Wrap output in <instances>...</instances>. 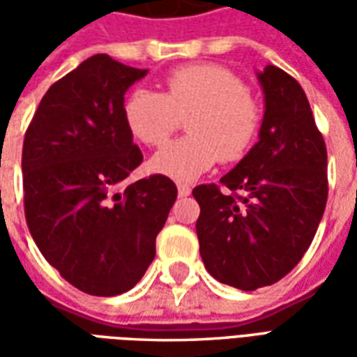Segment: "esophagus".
I'll return each mask as SVG.
<instances>
[{"label":"esophagus","mask_w":357,"mask_h":357,"mask_svg":"<svg viewBox=\"0 0 357 357\" xmlns=\"http://www.w3.org/2000/svg\"><path fill=\"white\" fill-rule=\"evenodd\" d=\"M178 195H179V197H189V195H191V187H189V185H178Z\"/></svg>","instance_id":"1"}]
</instances>
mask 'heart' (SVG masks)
Masks as SVG:
<instances>
[{"label": "heart", "mask_w": 357, "mask_h": 357, "mask_svg": "<svg viewBox=\"0 0 357 357\" xmlns=\"http://www.w3.org/2000/svg\"><path fill=\"white\" fill-rule=\"evenodd\" d=\"M124 116L130 132L151 147L162 145L187 118L189 135L151 158V170L183 183L208 172L218 158L241 160L260 130V109L245 82L218 65L181 66L166 76L162 93L135 89L126 99Z\"/></svg>", "instance_id": "1"}]
</instances>
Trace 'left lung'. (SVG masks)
Instances as JSON below:
<instances>
[{
    "instance_id": "1",
    "label": "left lung",
    "mask_w": 357,
    "mask_h": 357,
    "mask_svg": "<svg viewBox=\"0 0 357 357\" xmlns=\"http://www.w3.org/2000/svg\"><path fill=\"white\" fill-rule=\"evenodd\" d=\"M258 143L218 185H199L197 237L204 268L241 291L283 279L312 245L327 202V149L292 76L268 65Z\"/></svg>"
}]
</instances>
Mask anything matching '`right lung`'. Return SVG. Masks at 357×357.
Returning a JSON list of instances; mask_svg holds the SVG:
<instances>
[{
    "mask_svg": "<svg viewBox=\"0 0 357 357\" xmlns=\"http://www.w3.org/2000/svg\"><path fill=\"white\" fill-rule=\"evenodd\" d=\"M149 70L99 53L43 95L22 145L24 214L32 239L76 289L130 291L153 262L178 189L155 174L122 187L143 160L124 93Z\"/></svg>",
    "mask_w": 357,
    "mask_h": 357,
    "instance_id": "add662e5",
    "label": "right lung"
}]
</instances>
